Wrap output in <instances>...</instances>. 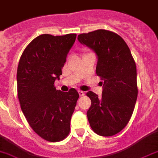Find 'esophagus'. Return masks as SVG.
I'll use <instances>...</instances> for the list:
<instances>
[{
    "instance_id": "esophagus-1",
    "label": "esophagus",
    "mask_w": 158,
    "mask_h": 158,
    "mask_svg": "<svg viewBox=\"0 0 158 158\" xmlns=\"http://www.w3.org/2000/svg\"><path fill=\"white\" fill-rule=\"evenodd\" d=\"M78 93H79V95L80 96H84L85 95V92H82V91H78Z\"/></svg>"
}]
</instances>
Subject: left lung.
<instances>
[{
    "label": "left lung",
    "mask_w": 158,
    "mask_h": 158,
    "mask_svg": "<svg viewBox=\"0 0 158 158\" xmlns=\"http://www.w3.org/2000/svg\"><path fill=\"white\" fill-rule=\"evenodd\" d=\"M77 40L96 54L95 72L103 81L102 97L87 93L92 101L87 111L91 128L102 136L116 135L129 121L138 95L136 66L131 51L122 37L109 30L81 34Z\"/></svg>",
    "instance_id": "left-lung-1"
}]
</instances>
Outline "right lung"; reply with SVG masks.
<instances>
[{
  "mask_svg": "<svg viewBox=\"0 0 158 158\" xmlns=\"http://www.w3.org/2000/svg\"><path fill=\"white\" fill-rule=\"evenodd\" d=\"M77 34H42L23 51L17 69V91L21 109L30 126L49 142L64 139L70 130V119L79 94L56 90L62 68Z\"/></svg>",
  "mask_w": 158,
  "mask_h": 158,
  "instance_id": "1",
  "label": "right lung"
}]
</instances>
